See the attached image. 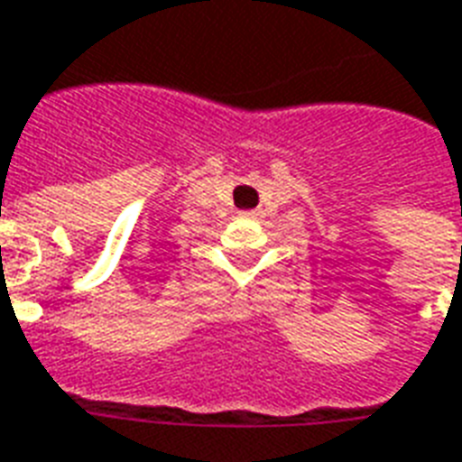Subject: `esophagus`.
<instances>
[{"label":"esophagus","instance_id":"34e87169","mask_svg":"<svg viewBox=\"0 0 462 462\" xmlns=\"http://www.w3.org/2000/svg\"><path fill=\"white\" fill-rule=\"evenodd\" d=\"M244 217H248V218H258V217H263V211H260V209H253V211H244Z\"/></svg>","mask_w":462,"mask_h":462}]
</instances>
